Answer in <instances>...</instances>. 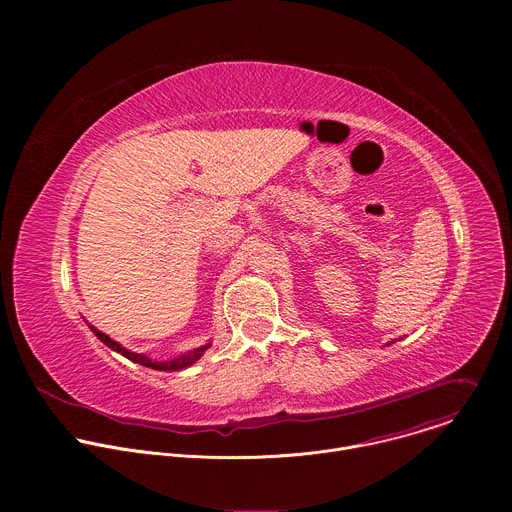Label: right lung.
<instances>
[{
    "label": "right lung",
    "instance_id": "1",
    "mask_svg": "<svg viewBox=\"0 0 512 512\" xmlns=\"http://www.w3.org/2000/svg\"><path fill=\"white\" fill-rule=\"evenodd\" d=\"M89 328H91V332L105 344V346H109L111 350H115V352H119V354H123L125 358H129V360H133V362H137V364H141V367H148V369H154V371H166V373H172V371H184V369H188L190 364H194L208 348H210V342L208 344H204V346H200V348H192V350H188V352H184V354H180V356H176V358H170V360H158V358H150L148 354H139V352H131V350H127L125 346H121L119 342H115L113 338H109L105 332H101V330H97L95 326H91L89 324Z\"/></svg>",
    "mask_w": 512,
    "mask_h": 512
}]
</instances>
